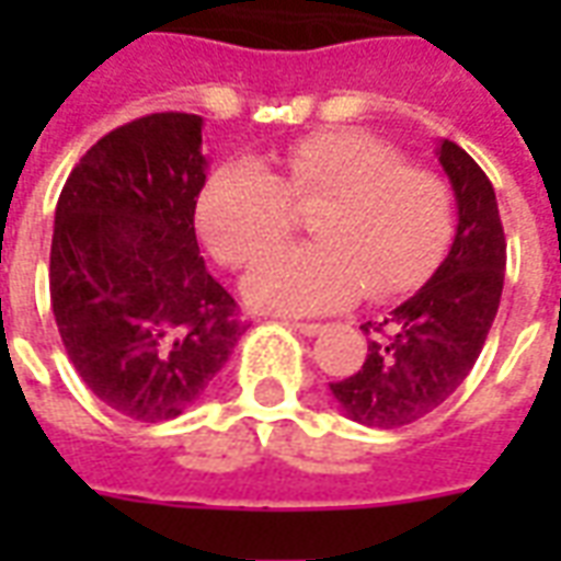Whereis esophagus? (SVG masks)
I'll return each mask as SVG.
<instances>
[{
    "instance_id": "34e87169",
    "label": "esophagus",
    "mask_w": 561,
    "mask_h": 561,
    "mask_svg": "<svg viewBox=\"0 0 561 561\" xmlns=\"http://www.w3.org/2000/svg\"><path fill=\"white\" fill-rule=\"evenodd\" d=\"M288 328L297 330V333H304V336H316L324 330V324H318V321H288Z\"/></svg>"
}]
</instances>
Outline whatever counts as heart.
<instances>
[{"label":"heart","mask_w":561,"mask_h":561,"mask_svg":"<svg viewBox=\"0 0 561 561\" xmlns=\"http://www.w3.org/2000/svg\"><path fill=\"white\" fill-rule=\"evenodd\" d=\"M321 207L318 243L270 252L245 279V297L273 312H328L354 297L388 300L423 285L454 237V201L435 173L364 131L294 140L276 171L233 161L209 176L197 228L228 267H245L294 231V207Z\"/></svg>","instance_id":"b5f03b06"}]
</instances>
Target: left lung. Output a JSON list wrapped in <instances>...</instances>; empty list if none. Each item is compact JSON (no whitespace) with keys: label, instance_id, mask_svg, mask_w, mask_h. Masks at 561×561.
Wrapping results in <instances>:
<instances>
[{"label":"left lung","instance_id":"left-lung-1","mask_svg":"<svg viewBox=\"0 0 561 561\" xmlns=\"http://www.w3.org/2000/svg\"><path fill=\"white\" fill-rule=\"evenodd\" d=\"M438 161L457 197L454 245L421 291L366 321L364 366L330 385L342 412L376 430L421 421L466 381L502 300L507 255L493 183L454 140H442Z\"/></svg>","mask_w":561,"mask_h":561}]
</instances>
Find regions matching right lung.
<instances>
[{
  "label": "right lung",
  "instance_id": "obj_1",
  "mask_svg": "<svg viewBox=\"0 0 561 561\" xmlns=\"http://www.w3.org/2000/svg\"><path fill=\"white\" fill-rule=\"evenodd\" d=\"M201 126L168 111L107 131L56 204L50 306L68 360L104 405L140 423L201 400L245 330L197 249Z\"/></svg>",
  "mask_w": 561,
  "mask_h": 561
}]
</instances>
